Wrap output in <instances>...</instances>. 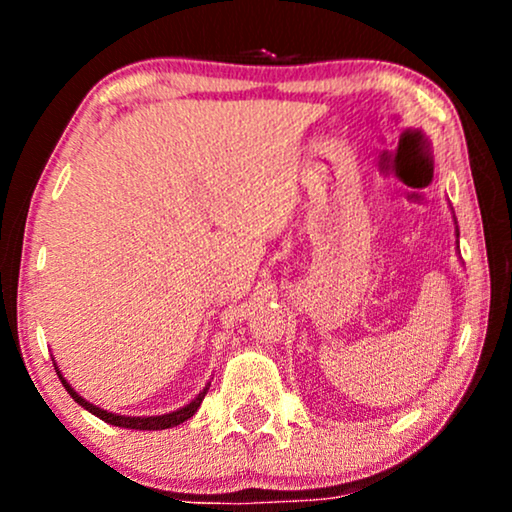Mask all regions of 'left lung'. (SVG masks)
I'll return each mask as SVG.
<instances>
[{"label": "left lung", "instance_id": "obj_1", "mask_svg": "<svg viewBox=\"0 0 512 512\" xmlns=\"http://www.w3.org/2000/svg\"><path fill=\"white\" fill-rule=\"evenodd\" d=\"M457 237H459V233H457Z\"/></svg>", "mask_w": 512, "mask_h": 512}]
</instances>
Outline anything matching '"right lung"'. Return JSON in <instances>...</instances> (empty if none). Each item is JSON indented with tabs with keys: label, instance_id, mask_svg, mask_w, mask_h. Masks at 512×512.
<instances>
[{
	"label": "right lung",
	"instance_id": "add662e5",
	"mask_svg": "<svg viewBox=\"0 0 512 512\" xmlns=\"http://www.w3.org/2000/svg\"><path fill=\"white\" fill-rule=\"evenodd\" d=\"M58 375H60V370H58ZM60 380H62V387L67 389V394L72 396L74 401L81 405V408H86L88 412H93L95 417H100L102 422L114 424V426H123V429H137V431H160V429H170V426L184 424L186 419H191V417L195 415V412H198L202 398H205L207 389H209V384H207V387L202 389L200 394L195 396L193 401L186 405V408H181V410H177V412H170V415H158V417H125V415H111V412H107V410H100V408H97V405L88 403L86 398H81L79 394H76V391L67 384L65 377L60 375Z\"/></svg>",
	"mask_w": 512,
	"mask_h": 512
}]
</instances>
